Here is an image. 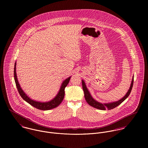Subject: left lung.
<instances>
[{"label":"left lung","mask_w":148,"mask_h":148,"mask_svg":"<svg viewBox=\"0 0 148 148\" xmlns=\"http://www.w3.org/2000/svg\"><path fill=\"white\" fill-rule=\"evenodd\" d=\"M133 81H134V77H133V79L131 83V85L130 86L129 89L128 90L127 94L125 95V96L122 98L121 100L116 101V102H113V103H108V104H102L100 103H99L97 101H96V100H95L91 96L90 93L89 92V91L88 90L86 85L85 84L83 80H82V86H83V91L84 92V97L86 101L88 103V104H89V106H92L95 108H97L98 109H100V110H106V109H112L114 108H116V106H119L120 104H121L127 97L129 96L132 87H133Z\"/></svg>","instance_id":"8db88e82"}]
</instances>
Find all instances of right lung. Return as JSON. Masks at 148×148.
<instances>
[{
	"mask_svg": "<svg viewBox=\"0 0 148 148\" xmlns=\"http://www.w3.org/2000/svg\"><path fill=\"white\" fill-rule=\"evenodd\" d=\"M14 79H15V82L16 83V86L21 96L23 98V99L25 101H27L28 103H29L30 105L33 106L34 107H35L37 109H39L40 110H49V109L55 108L61 104V103L63 100L64 97L65 88L67 86V85L69 83L70 79H71V77H69L64 81L63 84H62V86L60 87V89L58 94L53 100H52L51 101H50L49 102H47V103H40V102L32 100V99H29L21 89V87L19 84L18 79H17V76H16V63H15V66H14Z\"/></svg>",
	"mask_w": 148,
	"mask_h": 148,
	"instance_id": "1",
	"label": "right lung"
}]
</instances>
